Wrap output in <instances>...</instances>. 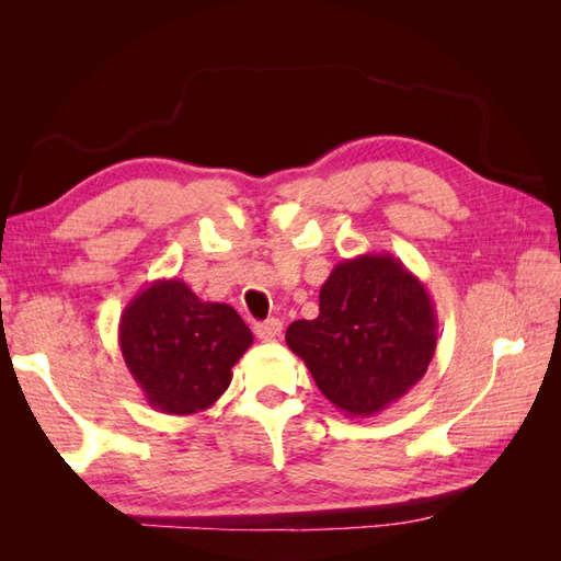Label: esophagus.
Masks as SVG:
<instances>
[{
  "instance_id": "1",
  "label": "esophagus",
  "mask_w": 561,
  "mask_h": 561,
  "mask_svg": "<svg viewBox=\"0 0 561 561\" xmlns=\"http://www.w3.org/2000/svg\"><path fill=\"white\" fill-rule=\"evenodd\" d=\"M280 332H283V322L278 318H268V320L254 325V334L264 339V342H271V339H276Z\"/></svg>"
}]
</instances>
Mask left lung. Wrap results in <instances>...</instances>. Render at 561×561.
<instances>
[{
    "label": "left lung",
    "mask_w": 561,
    "mask_h": 561,
    "mask_svg": "<svg viewBox=\"0 0 561 561\" xmlns=\"http://www.w3.org/2000/svg\"><path fill=\"white\" fill-rule=\"evenodd\" d=\"M318 309L313 320H295L285 342L339 412L375 416L426 375L437 316L426 285L393 254L339 262Z\"/></svg>",
    "instance_id": "obj_1"
}]
</instances>
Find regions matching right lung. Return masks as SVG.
<instances>
[{
    "mask_svg": "<svg viewBox=\"0 0 561 561\" xmlns=\"http://www.w3.org/2000/svg\"><path fill=\"white\" fill-rule=\"evenodd\" d=\"M252 332L229 304L201 301L186 283L154 280L118 320V346L151 410L196 414L231 383Z\"/></svg>",
    "mask_w": 561,
    "mask_h": 561,
    "instance_id": "1",
    "label": "right lung"
}]
</instances>
